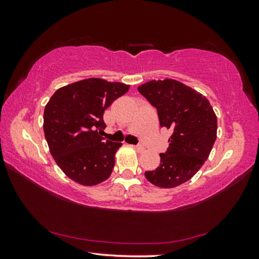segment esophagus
<instances>
[{"label":"esophagus","mask_w":259,"mask_h":259,"mask_svg":"<svg viewBox=\"0 0 259 259\" xmlns=\"http://www.w3.org/2000/svg\"><path fill=\"white\" fill-rule=\"evenodd\" d=\"M136 150H137L138 152H143L144 151V146L143 145H136V146H134Z\"/></svg>","instance_id":"1"}]
</instances>
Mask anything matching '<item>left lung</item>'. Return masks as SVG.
Segmentation results:
<instances>
[{
  "label": "left lung",
  "mask_w": 259,
  "mask_h": 259,
  "mask_svg": "<svg viewBox=\"0 0 259 259\" xmlns=\"http://www.w3.org/2000/svg\"><path fill=\"white\" fill-rule=\"evenodd\" d=\"M138 91L156 108L161 128L172 133L168 150L160 154V165L145 172L147 181L162 188L190 181L208 159L217 137V117L209 100L171 78L146 82Z\"/></svg>",
  "instance_id": "obj_1"
}]
</instances>
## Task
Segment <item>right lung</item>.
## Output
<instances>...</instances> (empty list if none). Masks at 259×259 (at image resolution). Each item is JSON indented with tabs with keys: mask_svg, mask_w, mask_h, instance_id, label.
Here are the masks:
<instances>
[{
	"mask_svg": "<svg viewBox=\"0 0 259 259\" xmlns=\"http://www.w3.org/2000/svg\"><path fill=\"white\" fill-rule=\"evenodd\" d=\"M129 85L103 78H87L60 88L52 95L43 114V130L51 155L64 174L84 186L111 176L121 143L100 137L103 115Z\"/></svg>",
	"mask_w": 259,
	"mask_h": 259,
	"instance_id": "obj_1",
	"label": "right lung"
}]
</instances>
